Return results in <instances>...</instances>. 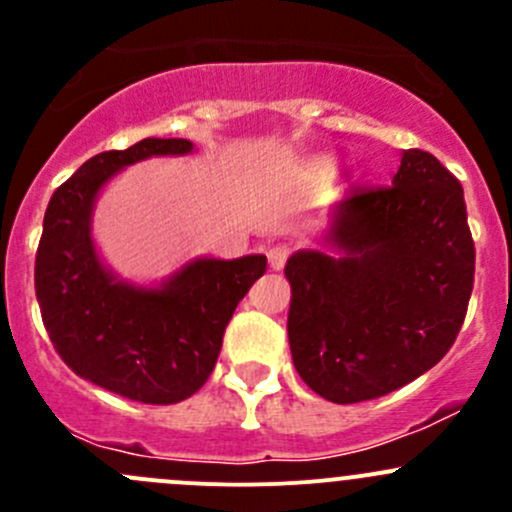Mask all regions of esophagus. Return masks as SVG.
Wrapping results in <instances>:
<instances>
[{
	"label": "esophagus",
	"mask_w": 512,
	"mask_h": 512,
	"mask_svg": "<svg viewBox=\"0 0 512 512\" xmlns=\"http://www.w3.org/2000/svg\"><path fill=\"white\" fill-rule=\"evenodd\" d=\"M292 250V242H275V245L267 247V260H270L272 270H282V267L287 265Z\"/></svg>",
	"instance_id": "1"
}]
</instances>
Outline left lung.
Returning <instances> with one entry per match:
<instances>
[{
    "instance_id": "8db88e82",
    "label": "left lung",
    "mask_w": 512,
    "mask_h": 512,
    "mask_svg": "<svg viewBox=\"0 0 512 512\" xmlns=\"http://www.w3.org/2000/svg\"><path fill=\"white\" fill-rule=\"evenodd\" d=\"M329 245L287 260L289 349L304 384L334 404L379 399L436 366L456 342L476 275L463 185L409 148L391 185H356Z\"/></svg>"
}]
</instances>
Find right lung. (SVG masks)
<instances>
[{"instance_id":"obj_1","label":"right lung","mask_w":512,"mask_h":512,"mask_svg":"<svg viewBox=\"0 0 512 512\" xmlns=\"http://www.w3.org/2000/svg\"><path fill=\"white\" fill-rule=\"evenodd\" d=\"M193 151L185 138H143L89 158L54 190L34 285L56 354L81 379L141 404H178L213 374L237 302L267 270L265 255L195 260L158 289L113 280L91 240V208L123 165Z\"/></svg>"}]
</instances>
